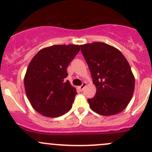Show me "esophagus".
<instances>
[{
	"label": "esophagus",
	"instance_id": "obj_1",
	"mask_svg": "<svg viewBox=\"0 0 152 152\" xmlns=\"http://www.w3.org/2000/svg\"><path fill=\"white\" fill-rule=\"evenodd\" d=\"M86 85H87V83H86V82H83V84H82V85L79 87H80L81 90H83L84 89H85V87H86Z\"/></svg>",
	"mask_w": 152,
	"mask_h": 152
}]
</instances>
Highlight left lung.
<instances>
[{
	"mask_svg": "<svg viewBox=\"0 0 152 152\" xmlns=\"http://www.w3.org/2000/svg\"><path fill=\"white\" fill-rule=\"evenodd\" d=\"M80 47L96 87V96L87 100L90 109L104 116L121 113L134 90V76L128 61L118 49L104 42Z\"/></svg>",
	"mask_w": 152,
	"mask_h": 152,
	"instance_id": "1",
	"label": "left lung"
}]
</instances>
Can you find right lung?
<instances>
[{"label": "right lung", "instance_id": "right-lung-1", "mask_svg": "<svg viewBox=\"0 0 152 152\" xmlns=\"http://www.w3.org/2000/svg\"><path fill=\"white\" fill-rule=\"evenodd\" d=\"M79 50V45H54L41 49L31 60L24 87L31 105L42 115L59 117L71 109L77 93L65 79Z\"/></svg>", "mask_w": 152, "mask_h": 152}]
</instances>
